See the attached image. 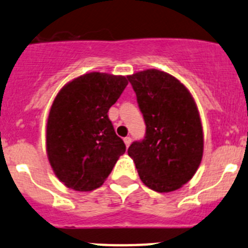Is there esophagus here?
<instances>
[{
    "instance_id": "esophagus-1",
    "label": "esophagus",
    "mask_w": 248,
    "mask_h": 248,
    "mask_svg": "<svg viewBox=\"0 0 248 248\" xmlns=\"http://www.w3.org/2000/svg\"><path fill=\"white\" fill-rule=\"evenodd\" d=\"M124 143H125V145H126V147H129V145L131 144V139H130V137H125Z\"/></svg>"
}]
</instances>
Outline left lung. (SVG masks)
I'll return each instance as SVG.
<instances>
[{"instance_id":"obj_1","label":"left lung","mask_w":248,"mask_h":248,"mask_svg":"<svg viewBox=\"0 0 248 248\" xmlns=\"http://www.w3.org/2000/svg\"><path fill=\"white\" fill-rule=\"evenodd\" d=\"M145 123V136L127 154L145 186L170 192L187 183L203 156V129L197 106L179 80L156 69L127 76Z\"/></svg>"}]
</instances>
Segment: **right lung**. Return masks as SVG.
Returning a JSON list of instances; mask_svg holds the SVG:
<instances>
[{
	"label": "right lung",
	"mask_w": 248,
	"mask_h": 248,
	"mask_svg": "<svg viewBox=\"0 0 248 248\" xmlns=\"http://www.w3.org/2000/svg\"><path fill=\"white\" fill-rule=\"evenodd\" d=\"M126 86L125 76L89 73L56 96L47 118L46 152L53 172L68 187H100L125 153L107 112Z\"/></svg>",
	"instance_id": "right-lung-1"
}]
</instances>
